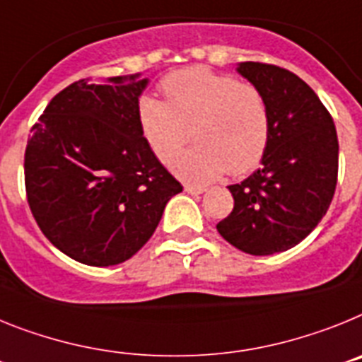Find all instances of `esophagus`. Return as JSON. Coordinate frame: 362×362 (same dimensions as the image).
<instances>
[{
    "mask_svg": "<svg viewBox=\"0 0 362 362\" xmlns=\"http://www.w3.org/2000/svg\"><path fill=\"white\" fill-rule=\"evenodd\" d=\"M184 191H185V193H189V194H202L206 189H204V187H200V185L185 184L184 185Z\"/></svg>",
    "mask_w": 362,
    "mask_h": 362,
    "instance_id": "1",
    "label": "esophagus"
}]
</instances>
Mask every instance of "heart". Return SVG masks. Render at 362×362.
<instances>
[{"mask_svg":"<svg viewBox=\"0 0 362 362\" xmlns=\"http://www.w3.org/2000/svg\"><path fill=\"white\" fill-rule=\"evenodd\" d=\"M160 89L165 102H140V125L162 163L184 149L191 129L197 146L173 163L182 180L207 184L259 165L269 142V107L259 87L197 65L168 74Z\"/></svg>","mask_w":362,"mask_h":362,"instance_id":"obj_1","label":"heart"}]
</instances>
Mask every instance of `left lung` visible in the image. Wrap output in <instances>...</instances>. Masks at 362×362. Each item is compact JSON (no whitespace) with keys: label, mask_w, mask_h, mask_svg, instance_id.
<instances>
[{"label":"left lung","mask_w":362,"mask_h":362,"mask_svg":"<svg viewBox=\"0 0 362 362\" xmlns=\"http://www.w3.org/2000/svg\"><path fill=\"white\" fill-rule=\"evenodd\" d=\"M237 72L268 102L269 142L260 168L229 185L233 211L216 229L244 253L273 255L297 246L328 211L337 185V131L319 96L293 72L259 62H242Z\"/></svg>","instance_id":"8db88e82"}]
</instances>
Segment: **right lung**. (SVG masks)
<instances>
[{
	"label": "right lung",
	"instance_id": "obj_1",
	"mask_svg": "<svg viewBox=\"0 0 362 362\" xmlns=\"http://www.w3.org/2000/svg\"><path fill=\"white\" fill-rule=\"evenodd\" d=\"M140 74L74 81L33 127L25 187L37 226L62 253L87 266L125 262L155 233L182 191L144 138Z\"/></svg>",
	"mask_w": 362,
	"mask_h": 362
}]
</instances>
